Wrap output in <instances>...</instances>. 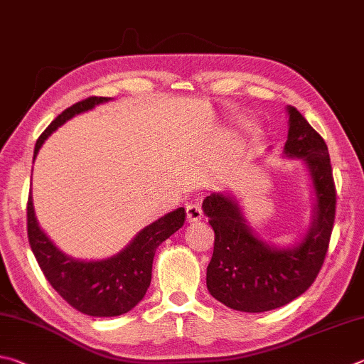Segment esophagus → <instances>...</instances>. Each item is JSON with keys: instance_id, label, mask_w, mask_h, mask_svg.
Listing matches in <instances>:
<instances>
[{"instance_id": "1", "label": "esophagus", "mask_w": 364, "mask_h": 364, "mask_svg": "<svg viewBox=\"0 0 364 364\" xmlns=\"http://www.w3.org/2000/svg\"><path fill=\"white\" fill-rule=\"evenodd\" d=\"M203 218V209H201V203L198 200H195L187 205V220L188 222H198Z\"/></svg>"}]
</instances>
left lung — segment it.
<instances>
[{
  "instance_id": "obj_1",
  "label": "left lung",
  "mask_w": 364,
  "mask_h": 364,
  "mask_svg": "<svg viewBox=\"0 0 364 364\" xmlns=\"http://www.w3.org/2000/svg\"><path fill=\"white\" fill-rule=\"evenodd\" d=\"M289 131L284 155L307 164L315 192L314 222L301 243L278 247L260 240L235 196L211 193L203 211L214 230L208 265V291L227 307L260 314L294 301L318 277L326 257L336 218V187L326 142L297 108L288 107Z\"/></svg>"
}]
</instances>
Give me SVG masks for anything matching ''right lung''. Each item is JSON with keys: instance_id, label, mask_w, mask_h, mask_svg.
<instances>
[{"instance_id": "1", "label": "right lung", "mask_w": 364, "mask_h": 364, "mask_svg": "<svg viewBox=\"0 0 364 364\" xmlns=\"http://www.w3.org/2000/svg\"><path fill=\"white\" fill-rule=\"evenodd\" d=\"M110 97H87L63 110L36 140L33 161L50 134L75 114L87 112ZM186 222V209L177 208L140 230L123 251L102 260H78L63 254L35 218L31 193L27 203L28 243L49 284L67 304L89 316H118L142 301L151 282L156 247Z\"/></svg>"}]
</instances>
